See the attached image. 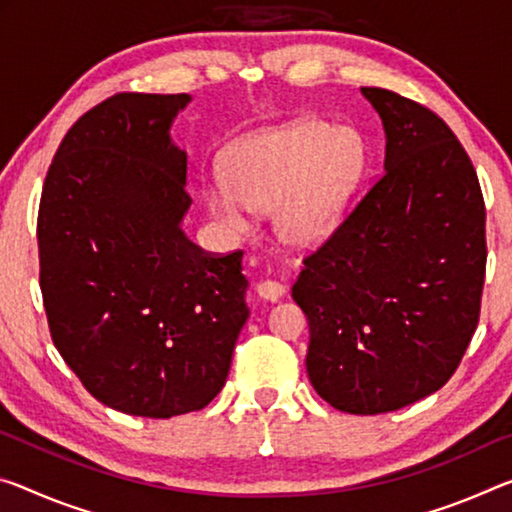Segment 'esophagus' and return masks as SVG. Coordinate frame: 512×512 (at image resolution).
<instances>
[{
    "label": "esophagus",
    "instance_id": "esophagus-1",
    "mask_svg": "<svg viewBox=\"0 0 512 512\" xmlns=\"http://www.w3.org/2000/svg\"><path fill=\"white\" fill-rule=\"evenodd\" d=\"M257 296L262 298V300H278L282 294H285V287L280 285V282H275V280H262V282H257Z\"/></svg>",
    "mask_w": 512,
    "mask_h": 512
}]
</instances>
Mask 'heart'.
<instances>
[{
  "mask_svg": "<svg viewBox=\"0 0 512 512\" xmlns=\"http://www.w3.org/2000/svg\"><path fill=\"white\" fill-rule=\"evenodd\" d=\"M362 170L364 145L358 134L321 120H298L234 145L227 177L207 184L205 200L232 230H246L253 209H275L280 239L312 248L342 223Z\"/></svg>",
  "mask_w": 512,
  "mask_h": 512,
  "instance_id": "heart-1",
  "label": "heart"
}]
</instances>
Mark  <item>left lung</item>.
Returning a JSON list of instances; mask_svg holds the SVG:
<instances>
[{
	"instance_id": "obj_1",
	"label": "left lung",
	"mask_w": 512,
	"mask_h": 512,
	"mask_svg": "<svg viewBox=\"0 0 512 512\" xmlns=\"http://www.w3.org/2000/svg\"><path fill=\"white\" fill-rule=\"evenodd\" d=\"M385 127V170L291 287L310 323L307 376L348 415L440 389L481 314L485 205L449 125L399 93L362 88Z\"/></svg>"
}]
</instances>
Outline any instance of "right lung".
Segmentation results:
<instances>
[{"label":"right lung","mask_w":512,"mask_h":512,"mask_svg":"<svg viewBox=\"0 0 512 512\" xmlns=\"http://www.w3.org/2000/svg\"><path fill=\"white\" fill-rule=\"evenodd\" d=\"M191 95L118 93L68 129L38 209L40 291L61 358L134 417L202 410L248 319L241 250L186 239V152L170 125Z\"/></svg>","instance_id":"right-lung-1"}]
</instances>
